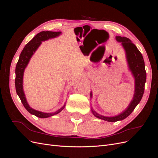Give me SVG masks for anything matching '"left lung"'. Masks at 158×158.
Masks as SVG:
<instances>
[{"label": "left lung", "instance_id": "left-lung-1", "mask_svg": "<svg viewBox=\"0 0 158 158\" xmlns=\"http://www.w3.org/2000/svg\"><path fill=\"white\" fill-rule=\"evenodd\" d=\"M116 40L121 43V45L125 51L128 69L135 78V94L127 108L117 116L105 117L98 114L92 109V113L95 117L108 122L121 121L130 115L142 99L144 92V85L146 80L144 60L141 52L137 49L136 46L132 44L128 38L125 37L116 36ZM90 97L92 98V92L90 93Z\"/></svg>", "mask_w": 158, "mask_h": 158}]
</instances>
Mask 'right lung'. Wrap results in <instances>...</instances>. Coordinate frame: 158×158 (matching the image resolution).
<instances>
[{"instance_id":"obj_1","label":"right lung","mask_w":158,"mask_h":158,"mask_svg":"<svg viewBox=\"0 0 158 158\" xmlns=\"http://www.w3.org/2000/svg\"><path fill=\"white\" fill-rule=\"evenodd\" d=\"M61 34V31H41L33 38V39L26 44L23 49L21 54L19 57L18 61L16 66V79H15V86L18 95L20 98L23 106L26 109L27 111L30 113L33 114L40 118H47L55 114L59 113L65 107L66 103L57 111L53 113H44L41 111H37L30 107L29 104L27 103L25 96L24 92L23 89V76L25 69L30 62L32 55L37 49L38 47L41 44L42 41L48 40L51 38H55L58 37Z\"/></svg>"}]
</instances>
